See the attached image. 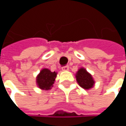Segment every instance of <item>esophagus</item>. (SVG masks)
<instances>
[{
    "label": "esophagus",
    "mask_w": 126,
    "mask_h": 126,
    "mask_svg": "<svg viewBox=\"0 0 126 126\" xmlns=\"http://www.w3.org/2000/svg\"><path fill=\"white\" fill-rule=\"evenodd\" d=\"M69 66H63V67H62V69L63 71H68L69 70Z\"/></svg>",
    "instance_id": "34e87169"
}]
</instances>
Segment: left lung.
I'll return each instance as SVG.
<instances>
[{"mask_svg": "<svg viewBox=\"0 0 126 126\" xmlns=\"http://www.w3.org/2000/svg\"><path fill=\"white\" fill-rule=\"evenodd\" d=\"M76 78L79 85L85 90L92 88L94 84V80L92 75L85 69L80 68L76 74Z\"/></svg>", "mask_w": 126, "mask_h": 126, "instance_id": "8db88e82", "label": "left lung"}]
</instances>
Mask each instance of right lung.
<instances>
[{"mask_svg":"<svg viewBox=\"0 0 126 126\" xmlns=\"http://www.w3.org/2000/svg\"><path fill=\"white\" fill-rule=\"evenodd\" d=\"M57 72H52L48 69H43L36 77V83L39 88L45 90L51 89L57 77Z\"/></svg>","mask_w":126,"mask_h":126,"instance_id":"1","label":"right lung"}]
</instances>
